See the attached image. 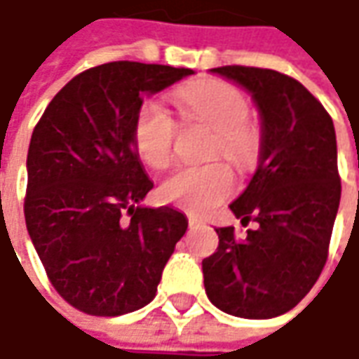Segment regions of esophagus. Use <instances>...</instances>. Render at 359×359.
I'll list each match as a JSON object with an SVG mask.
<instances>
[{"mask_svg": "<svg viewBox=\"0 0 359 359\" xmlns=\"http://www.w3.org/2000/svg\"><path fill=\"white\" fill-rule=\"evenodd\" d=\"M187 224H189V228H196V226H200L201 219L200 217H196V215H189V217H187Z\"/></svg>", "mask_w": 359, "mask_h": 359, "instance_id": "esophagus-1", "label": "esophagus"}]
</instances>
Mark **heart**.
<instances>
[{"instance_id":"1","label":"heart","mask_w":359,"mask_h":359,"mask_svg":"<svg viewBox=\"0 0 359 359\" xmlns=\"http://www.w3.org/2000/svg\"><path fill=\"white\" fill-rule=\"evenodd\" d=\"M173 104L184 121L214 130L210 158H224L238 170H254L262 158V131L250 121V102L238 88L222 79H196L173 91ZM177 123L159 104H145L133 123V144L154 170L172 163ZM236 177L226 161L186 165L161 186V198L189 214H208L233 194Z\"/></svg>"}]
</instances>
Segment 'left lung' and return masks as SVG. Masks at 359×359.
Here are the masks:
<instances>
[{"instance_id": "obj_1", "label": "left lung", "mask_w": 359, "mask_h": 359, "mask_svg": "<svg viewBox=\"0 0 359 359\" xmlns=\"http://www.w3.org/2000/svg\"><path fill=\"white\" fill-rule=\"evenodd\" d=\"M214 74L252 93L262 116V158L248 189L229 205L240 238L217 228V252L201 262L205 294L226 313L268 320L304 299L327 259L341 196L334 121L294 77L245 65Z\"/></svg>"}]
</instances>
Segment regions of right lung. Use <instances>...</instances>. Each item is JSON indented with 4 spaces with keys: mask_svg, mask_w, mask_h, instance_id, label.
<instances>
[{
    "mask_svg": "<svg viewBox=\"0 0 359 359\" xmlns=\"http://www.w3.org/2000/svg\"><path fill=\"white\" fill-rule=\"evenodd\" d=\"M191 74L102 63L65 83L35 126L25 226L49 282L76 310L111 318L156 297L187 219L170 205H137L154 184L140 163L133 123L145 93Z\"/></svg>",
    "mask_w": 359,
    "mask_h": 359,
    "instance_id": "obj_1",
    "label": "right lung"
}]
</instances>
